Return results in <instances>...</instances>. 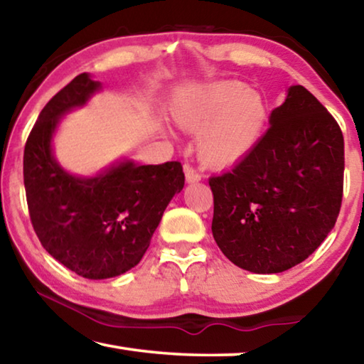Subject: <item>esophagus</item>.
I'll return each instance as SVG.
<instances>
[{"label": "esophagus", "instance_id": "esophagus-1", "mask_svg": "<svg viewBox=\"0 0 364 364\" xmlns=\"http://www.w3.org/2000/svg\"><path fill=\"white\" fill-rule=\"evenodd\" d=\"M184 173H186V181L188 183L200 181V178H202V175L199 173V171H197L193 167H189V165H186V167H184Z\"/></svg>", "mask_w": 364, "mask_h": 364}]
</instances>
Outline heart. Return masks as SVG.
<instances>
[{"label": "heart", "instance_id": "heart-1", "mask_svg": "<svg viewBox=\"0 0 364 364\" xmlns=\"http://www.w3.org/2000/svg\"><path fill=\"white\" fill-rule=\"evenodd\" d=\"M268 117L260 93L239 82H217L180 97L175 119L189 132H202L199 156L213 167H226L245 156L260 136Z\"/></svg>", "mask_w": 364, "mask_h": 364}]
</instances>
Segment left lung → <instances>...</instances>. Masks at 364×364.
Segmentation results:
<instances>
[{
  "label": "left lung",
  "mask_w": 364,
  "mask_h": 364,
  "mask_svg": "<svg viewBox=\"0 0 364 364\" xmlns=\"http://www.w3.org/2000/svg\"><path fill=\"white\" fill-rule=\"evenodd\" d=\"M258 143L221 175L212 232L221 252L252 273H281L315 252L334 228L343 196V134L304 86L289 88Z\"/></svg>",
  "instance_id": "8db88e82"
}]
</instances>
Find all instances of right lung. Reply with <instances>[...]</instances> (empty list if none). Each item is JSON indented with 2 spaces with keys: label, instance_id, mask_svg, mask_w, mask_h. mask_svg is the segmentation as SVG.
I'll list each match as a JSON object with an SVG mask.
<instances>
[{
  "label": "right lung",
  "instance_id": "right-lung-1",
  "mask_svg": "<svg viewBox=\"0 0 364 364\" xmlns=\"http://www.w3.org/2000/svg\"><path fill=\"white\" fill-rule=\"evenodd\" d=\"M100 88L80 73L43 107L23 151L30 220L43 247L73 273L106 279L141 262L164 210L184 186L183 165L123 162L95 178L72 176L51 154L59 117Z\"/></svg>",
  "mask_w": 364,
  "mask_h": 364
}]
</instances>
